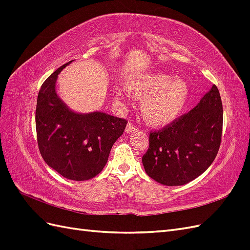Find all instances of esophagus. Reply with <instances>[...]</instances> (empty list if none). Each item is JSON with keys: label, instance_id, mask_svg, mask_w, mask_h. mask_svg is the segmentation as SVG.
<instances>
[{"label": "esophagus", "instance_id": "obj_1", "mask_svg": "<svg viewBox=\"0 0 250 250\" xmlns=\"http://www.w3.org/2000/svg\"><path fill=\"white\" fill-rule=\"evenodd\" d=\"M135 130V127H134V125L132 124V123H128L127 124V126H126V129H125V131L127 132V133H130V132H132V131H134Z\"/></svg>", "mask_w": 250, "mask_h": 250}]
</instances>
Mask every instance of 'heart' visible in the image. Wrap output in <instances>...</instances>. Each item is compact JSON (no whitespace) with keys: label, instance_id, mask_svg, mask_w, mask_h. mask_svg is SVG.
<instances>
[{"label":"heart","instance_id":"obj_1","mask_svg":"<svg viewBox=\"0 0 250 250\" xmlns=\"http://www.w3.org/2000/svg\"><path fill=\"white\" fill-rule=\"evenodd\" d=\"M130 93L142 99V115L153 127L167 126L184 112L190 98V87L180 77L163 72H149L128 79ZM118 96H128L127 88Z\"/></svg>","mask_w":250,"mask_h":250}]
</instances>
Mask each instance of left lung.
Wrapping results in <instances>:
<instances>
[{"instance_id":"obj_1","label":"left lung","mask_w":250,"mask_h":250,"mask_svg":"<svg viewBox=\"0 0 250 250\" xmlns=\"http://www.w3.org/2000/svg\"><path fill=\"white\" fill-rule=\"evenodd\" d=\"M223 108L216 85L199 103L162 130L150 132L142 162L148 176L165 186H183L214 162L221 143Z\"/></svg>"}]
</instances>
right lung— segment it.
<instances>
[{"instance_id": "1", "label": "right lung", "mask_w": 250, "mask_h": 250, "mask_svg": "<svg viewBox=\"0 0 250 250\" xmlns=\"http://www.w3.org/2000/svg\"><path fill=\"white\" fill-rule=\"evenodd\" d=\"M72 62L42 83L37 96L35 125L43 161L62 176L82 181L102 171L127 121L101 111H73L60 99L55 89L58 74Z\"/></svg>"}]
</instances>
